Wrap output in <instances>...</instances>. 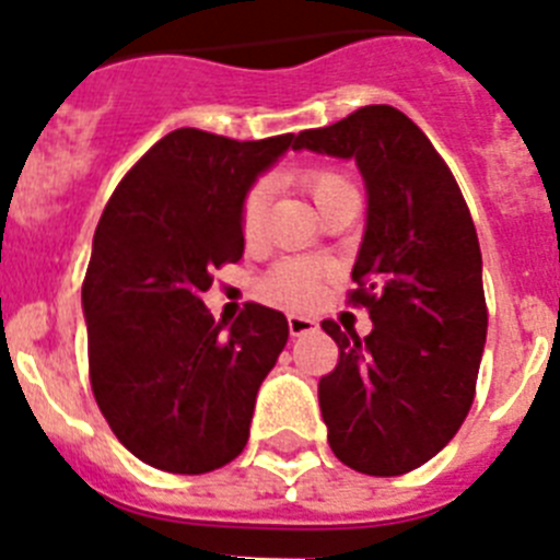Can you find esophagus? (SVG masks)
<instances>
[{"instance_id":"obj_1","label":"esophagus","mask_w":560,"mask_h":560,"mask_svg":"<svg viewBox=\"0 0 560 560\" xmlns=\"http://www.w3.org/2000/svg\"><path fill=\"white\" fill-rule=\"evenodd\" d=\"M316 323L311 316L303 314H289V334L291 336H305V334H314Z\"/></svg>"}]
</instances>
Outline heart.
Listing matches in <instances>:
<instances>
[{
  "instance_id": "heart-1",
  "label": "heart",
  "mask_w": 560,
  "mask_h": 560,
  "mask_svg": "<svg viewBox=\"0 0 560 560\" xmlns=\"http://www.w3.org/2000/svg\"><path fill=\"white\" fill-rule=\"evenodd\" d=\"M305 187H308L311 199L316 201V207L328 201L330 196L345 190H353L341 173L336 171H308L303 176ZM264 212H266V185H255L246 192L244 207H241V230L246 237H255L264 226ZM316 280H319V269L314 264H303V260H285V264L277 266L269 275V283L266 291L269 296H275L277 303L285 305H303L308 303L316 291Z\"/></svg>"
}]
</instances>
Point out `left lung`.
Here are the masks:
<instances>
[{
  "label": "left lung",
  "instance_id": "obj_1",
  "mask_svg": "<svg viewBox=\"0 0 560 560\" xmlns=\"http://www.w3.org/2000/svg\"><path fill=\"white\" fill-rule=\"evenodd\" d=\"M353 160L368 221L353 264L373 330H323L339 364L319 381L328 443L345 465L398 477L429 463L474 404L488 334L482 255L463 192L429 137L393 106H364L296 137V151Z\"/></svg>",
  "mask_w": 560,
  "mask_h": 560
}]
</instances>
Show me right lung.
Returning a JSON list of instances; mask_svg holds the SVG:
<instances>
[{
  "instance_id": "add662e5",
  "label": "right lung",
  "mask_w": 560,
  "mask_h": 560,
  "mask_svg": "<svg viewBox=\"0 0 560 560\" xmlns=\"http://www.w3.org/2000/svg\"><path fill=\"white\" fill-rule=\"evenodd\" d=\"M294 133L237 142L199 128L162 137L108 199L81 303L103 418L142 463L207 474L249 440L257 389L289 341L280 311L215 323L210 271L244 255L246 192Z\"/></svg>"
}]
</instances>
